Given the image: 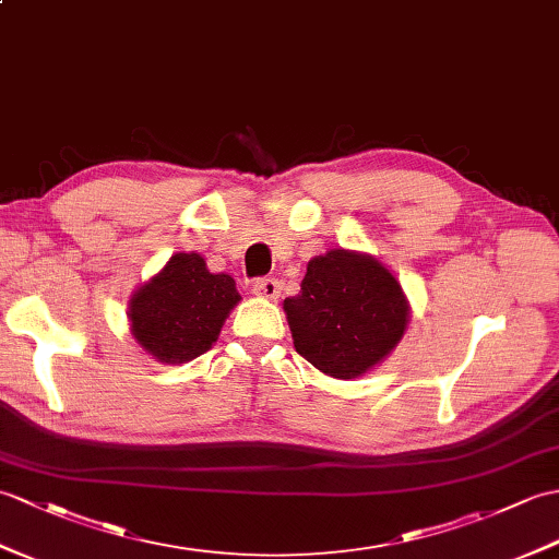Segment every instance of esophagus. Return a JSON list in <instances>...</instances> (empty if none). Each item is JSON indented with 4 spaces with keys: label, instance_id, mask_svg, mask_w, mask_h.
Wrapping results in <instances>:
<instances>
[{
    "label": "esophagus",
    "instance_id": "34e87169",
    "mask_svg": "<svg viewBox=\"0 0 559 559\" xmlns=\"http://www.w3.org/2000/svg\"><path fill=\"white\" fill-rule=\"evenodd\" d=\"M254 295L266 297V300H278L281 281L278 278H259V281H254Z\"/></svg>",
    "mask_w": 559,
    "mask_h": 559
}]
</instances>
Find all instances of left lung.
Segmentation results:
<instances>
[{
  "label": "left lung",
  "mask_w": 559,
  "mask_h": 559,
  "mask_svg": "<svg viewBox=\"0 0 559 559\" xmlns=\"http://www.w3.org/2000/svg\"><path fill=\"white\" fill-rule=\"evenodd\" d=\"M283 311L297 353L341 381L379 367L412 317L391 269L367 252L343 248L309 259L300 293L285 297Z\"/></svg>",
  "instance_id": "8db88e82"
}]
</instances>
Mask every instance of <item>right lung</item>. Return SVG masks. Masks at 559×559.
<instances>
[{
    "label": "right lung",
    "mask_w": 559,
    "mask_h": 559,
    "mask_svg": "<svg viewBox=\"0 0 559 559\" xmlns=\"http://www.w3.org/2000/svg\"><path fill=\"white\" fill-rule=\"evenodd\" d=\"M240 302L236 281L212 274L198 252H176L159 274L133 290L128 321L135 343L162 365H186L216 343Z\"/></svg>",
    "instance_id": "add662e5"
}]
</instances>
